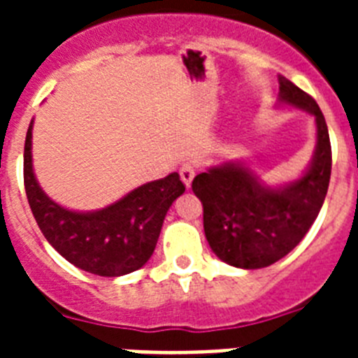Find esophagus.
Listing matches in <instances>:
<instances>
[{
	"label": "esophagus",
	"mask_w": 358,
	"mask_h": 358,
	"mask_svg": "<svg viewBox=\"0 0 358 358\" xmlns=\"http://www.w3.org/2000/svg\"><path fill=\"white\" fill-rule=\"evenodd\" d=\"M179 176H181V181L185 182L186 188H189L192 186V181H194L195 177V170L192 164H182L181 170H179Z\"/></svg>",
	"instance_id": "obj_1"
}]
</instances>
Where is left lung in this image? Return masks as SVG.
<instances>
[{"label":"left lung","instance_id":"8db88e82","mask_svg":"<svg viewBox=\"0 0 358 358\" xmlns=\"http://www.w3.org/2000/svg\"><path fill=\"white\" fill-rule=\"evenodd\" d=\"M278 82V106L315 120V150L305 172L294 181L267 185L243 161H226L192 182L211 251L238 268L268 267L289 255L317 218L330 185L331 147L321 109L289 78L280 75Z\"/></svg>","mask_w":358,"mask_h":358}]
</instances>
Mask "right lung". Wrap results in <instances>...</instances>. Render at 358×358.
<instances>
[{"instance_id": "1", "label": "right lung", "mask_w": 358, "mask_h": 358, "mask_svg": "<svg viewBox=\"0 0 358 358\" xmlns=\"http://www.w3.org/2000/svg\"><path fill=\"white\" fill-rule=\"evenodd\" d=\"M31 129L24 141V189L44 238L69 264L96 276L118 278L150 260L166 211L185 185L179 173L145 182L116 202L93 211H75L50 199L34 172Z\"/></svg>"}]
</instances>
